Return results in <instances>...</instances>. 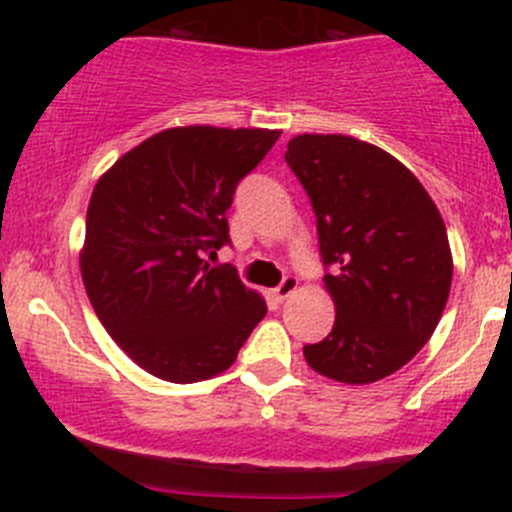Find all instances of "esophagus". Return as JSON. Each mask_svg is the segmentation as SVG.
I'll return each instance as SVG.
<instances>
[{"label": "esophagus", "instance_id": "34e87169", "mask_svg": "<svg viewBox=\"0 0 512 512\" xmlns=\"http://www.w3.org/2000/svg\"><path fill=\"white\" fill-rule=\"evenodd\" d=\"M294 289H297V277H292V275H287L285 280H282V285L275 289V292H272V297L277 299V302H285V299L289 297V294L294 292Z\"/></svg>", "mask_w": 512, "mask_h": 512}]
</instances>
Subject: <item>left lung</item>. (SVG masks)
Returning <instances> with one entry per match:
<instances>
[{
  "instance_id": "obj_1",
  "label": "left lung",
  "mask_w": 512,
  "mask_h": 512,
  "mask_svg": "<svg viewBox=\"0 0 512 512\" xmlns=\"http://www.w3.org/2000/svg\"><path fill=\"white\" fill-rule=\"evenodd\" d=\"M285 160L312 200L337 309L304 359L342 384L386 379L421 352L446 309L453 257L441 213L401 160L354 136L302 133Z\"/></svg>"
}]
</instances>
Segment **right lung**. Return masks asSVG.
<instances>
[{"label": "right lung", "mask_w": 512, "mask_h": 512, "mask_svg": "<svg viewBox=\"0 0 512 512\" xmlns=\"http://www.w3.org/2000/svg\"><path fill=\"white\" fill-rule=\"evenodd\" d=\"M277 138L270 128H165L98 178L81 277L106 332L148 374L173 384L223 374L267 314L262 294L205 255L230 242L237 183Z\"/></svg>", "instance_id": "obj_1"}]
</instances>
